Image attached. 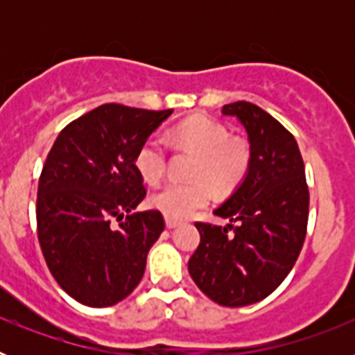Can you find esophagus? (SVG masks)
<instances>
[{
  "instance_id": "obj_1",
  "label": "esophagus",
  "mask_w": 355,
  "mask_h": 355,
  "mask_svg": "<svg viewBox=\"0 0 355 355\" xmlns=\"http://www.w3.org/2000/svg\"><path fill=\"white\" fill-rule=\"evenodd\" d=\"M165 224H167L168 229H174V227H178V225H180L181 222L175 220V218H171V216H167V218H165Z\"/></svg>"
}]
</instances>
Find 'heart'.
I'll list each match as a JSON object with an SVG mask.
<instances>
[{
  "label": "heart",
  "instance_id": "1",
  "mask_svg": "<svg viewBox=\"0 0 355 355\" xmlns=\"http://www.w3.org/2000/svg\"><path fill=\"white\" fill-rule=\"evenodd\" d=\"M171 139L190 147L199 155L193 174L202 175L218 188H229L243 178L249 167L250 153L245 142L229 140L222 124L208 117H193L181 122ZM135 167L147 183L162 180L167 168V146L158 135H153L140 146L135 156ZM211 199V188L205 181H168L150 196V205L171 218H187Z\"/></svg>",
  "mask_w": 355,
  "mask_h": 355
}]
</instances>
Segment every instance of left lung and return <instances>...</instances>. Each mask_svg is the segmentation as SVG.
<instances>
[{"instance_id": "obj_1", "label": "left lung", "mask_w": 355, "mask_h": 355, "mask_svg": "<svg viewBox=\"0 0 355 355\" xmlns=\"http://www.w3.org/2000/svg\"><path fill=\"white\" fill-rule=\"evenodd\" d=\"M250 146L247 174L215 215L227 225L196 222L200 243L188 272L213 302H259L283 283L304 245L309 190L297 140L265 110L247 101L225 105Z\"/></svg>"}]
</instances>
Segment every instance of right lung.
Segmentation results:
<instances>
[{"mask_svg":"<svg viewBox=\"0 0 355 355\" xmlns=\"http://www.w3.org/2000/svg\"><path fill=\"white\" fill-rule=\"evenodd\" d=\"M171 114L97 106L60 131L46 158L37 192L40 249L56 283L85 306L126 299L165 229L158 209L133 213L146 197L135 156Z\"/></svg>","mask_w":355,"mask_h":355,"instance_id":"add662e5","label":"right lung"}]
</instances>
